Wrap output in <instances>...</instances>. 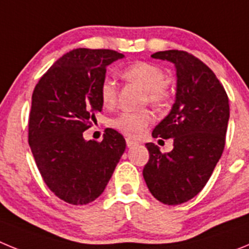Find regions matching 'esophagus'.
Listing matches in <instances>:
<instances>
[{"instance_id": "esophagus-1", "label": "esophagus", "mask_w": 249, "mask_h": 249, "mask_svg": "<svg viewBox=\"0 0 249 249\" xmlns=\"http://www.w3.org/2000/svg\"><path fill=\"white\" fill-rule=\"evenodd\" d=\"M126 143H127V147H133L137 144V142H136L135 140H132V138H126Z\"/></svg>"}]
</instances>
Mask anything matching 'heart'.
<instances>
[{"instance_id":"1","label":"heart","mask_w":249,"mask_h":249,"mask_svg":"<svg viewBox=\"0 0 249 249\" xmlns=\"http://www.w3.org/2000/svg\"><path fill=\"white\" fill-rule=\"evenodd\" d=\"M123 78L137 83L144 89V102L153 106H162L169 97L167 87L166 73L160 66L148 62H136L122 71ZM100 98L106 108H113L117 102V86L112 78L105 77L100 85ZM152 122V113L149 111L121 112L114 116L109 124L112 128L122 132L124 135L136 137Z\"/></svg>"}]
</instances>
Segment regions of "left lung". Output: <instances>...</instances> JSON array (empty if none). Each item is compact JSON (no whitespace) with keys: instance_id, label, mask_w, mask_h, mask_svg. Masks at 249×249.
<instances>
[{"instance_id":"obj_1","label":"left lung","mask_w":249,"mask_h":249,"mask_svg":"<svg viewBox=\"0 0 249 249\" xmlns=\"http://www.w3.org/2000/svg\"><path fill=\"white\" fill-rule=\"evenodd\" d=\"M151 57L175 65L177 89L172 109L152 132L155 138H172L173 149L162 153L146 143L143 178L156 199L175 206L192 199L210 179L223 153L230 105L212 70L193 54L169 50Z\"/></svg>"}]
</instances>
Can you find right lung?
I'll use <instances>...</instances> for the list:
<instances>
[{
  "label": "right lung",
  "mask_w": 249,
  "mask_h": 249,
  "mask_svg": "<svg viewBox=\"0 0 249 249\" xmlns=\"http://www.w3.org/2000/svg\"><path fill=\"white\" fill-rule=\"evenodd\" d=\"M123 57L112 50L70 51L35 87L28 143L45 183L67 203L100 197L126 149L123 136L112 128L102 142L83 138L102 111L98 89L106 68Z\"/></svg>",
  "instance_id": "obj_1"
}]
</instances>
